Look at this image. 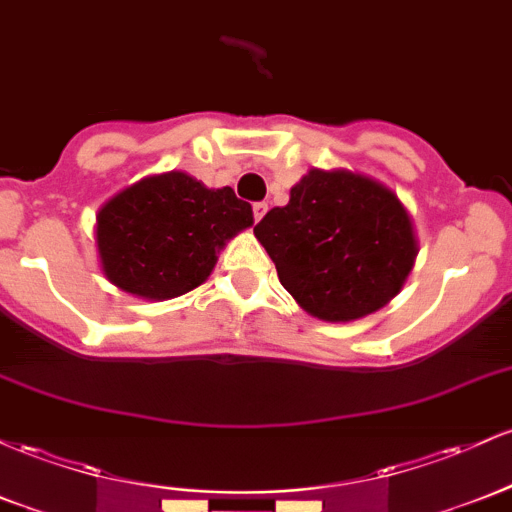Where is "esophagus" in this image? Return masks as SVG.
<instances>
[{
    "instance_id": "obj_1",
    "label": "esophagus",
    "mask_w": 512,
    "mask_h": 512,
    "mask_svg": "<svg viewBox=\"0 0 512 512\" xmlns=\"http://www.w3.org/2000/svg\"><path fill=\"white\" fill-rule=\"evenodd\" d=\"M267 213V204L265 201H257V204H252V216H255V221H260L262 216Z\"/></svg>"
}]
</instances>
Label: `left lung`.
Returning <instances> with one entry per match:
<instances>
[{"label": "left lung", "mask_w": 512, "mask_h": 512, "mask_svg": "<svg viewBox=\"0 0 512 512\" xmlns=\"http://www.w3.org/2000/svg\"><path fill=\"white\" fill-rule=\"evenodd\" d=\"M279 282L313 318L347 323L386 306L411 274L418 240L398 196L372 177L313 167L289 204L255 226Z\"/></svg>", "instance_id": "obj_1"}]
</instances>
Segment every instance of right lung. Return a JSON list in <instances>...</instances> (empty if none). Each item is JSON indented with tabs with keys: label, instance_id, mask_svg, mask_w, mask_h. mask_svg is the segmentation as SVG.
<instances>
[{
	"label": "right lung",
	"instance_id": "obj_1",
	"mask_svg": "<svg viewBox=\"0 0 512 512\" xmlns=\"http://www.w3.org/2000/svg\"><path fill=\"white\" fill-rule=\"evenodd\" d=\"M252 221V206L230 187L209 189L177 170L153 174L99 209L101 269L138 299H174L204 284L218 252Z\"/></svg>",
	"mask_w": 512,
	"mask_h": 512
}]
</instances>
